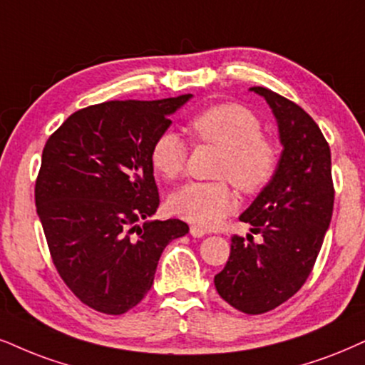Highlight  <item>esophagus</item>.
<instances>
[{"label": "esophagus", "instance_id": "esophagus-1", "mask_svg": "<svg viewBox=\"0 0 365 365\" xmlns=\"http://www.w3.org/2000/svg\"><path fill=\"white\" fill-rule=\"evenodd\" d=\"M190 233L192 237H203V235H206V230L203 227H197V225H191V228H190Z\"/></svg>", "mask_w": 365, "mask_h": 365}]
</instances>
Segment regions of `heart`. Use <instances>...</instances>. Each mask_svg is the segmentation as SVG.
Masks as SVG:
<instances>
[{
  "label": "heart",
  "mask_w": 365,
  "mask_h": 365,
  "mask_svg": "<svg viewBox=\"0 0 365 365\" xmlns=\"http://www.w3.org/2000/svg\"><path fill=\"white\" fill-rule=\"evenodd\" d=\"M192 137L200 143L222 148L215 175L218 181L190 182L169 197L175 217L197 227H215L235 208L233 184L245 195H255L272 181L279 165V148L254 111L237 103L205 108L190 121ZM187 142L174 130H164L150 148L154 169L164 179H178L187 162Z\"/></svg>",
  "instance_id": "b5f03b06"
}]
</instances>
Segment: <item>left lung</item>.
Segmentation results:
<instances>
[{
    "label": "left lung",
    "instance_id": "obj_1",
    "mask_svg": "<svg viewBox=\"0 0 365 365\" xmlns=\"http://www.w3.org/2000/svg\"><path fill=\"white\" fill-rule=\"evenodd\" d=\"M252 91L272 108L284 150L272 181L240 215L264 240L233 235L215 287L238 312L262 314L292 298L312 274L334 213L335 187L330 147L312 116L271 89Z\"/></svg>",
    "mask_w": 365,
    "mask_h": 365
}]
</instances>
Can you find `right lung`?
Returning <instances> with one entry per match:
<instances>
[{"label": "right lung", "mask_w": 365, "mask_h": 365, "mask_svg": "<svg viewBox=\"0 0 365 365\" xmlns=\"http://www.w3.org/2000/svg\"><path fill=\"white\" fill-rule=\"evenodd\" d=\"M191 94L105 101L76 111L48 137L35 205L58 276L105 314L137 307L162 250L190 232L178 218L138 225L159 208L150 148Z\"/></svg>", "instance_id": "1"}]
</instances>
